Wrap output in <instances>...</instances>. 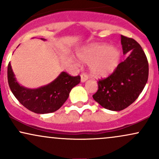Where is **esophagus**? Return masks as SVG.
<instances>
[{
	"instance_id": "esophagus-1",
	"label": "esophagus",
	"mask_w": 159,
	"mask_h": 159,
	"mask_svg": "<svg viewBox=\"0 0 159 159\" xmlns=\"http://www.w3.org/2000/svg\"><path fill=\"white\" fill-rule=\"evenodd\" d=\"M88 79V76L87 75V74L86 73H81V82H84L87 81V80Z\"/></svg>"
}]
</instances>
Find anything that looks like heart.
I'll return each mask as SVG.
<instances>
[{"label": "heart", "mask_w": 159, "mask_h": 159, "mask_svg": "<svg viewBox=\"0 0 159 159\" xmlns=\"http://www.w3.org/2000/svg\"><path fill=\"white\" fill-rule=\"evenodd\" d=\"M82 62L90 64L91 74L95 77H106L117 66L120 53L117 48L107 45H94L84 49L78 54Z\"/></svg>", "instance_id": "b5f03b06"}]
</instances>
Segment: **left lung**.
I'll return each mask as SVG.
<instances>
[{
	"label": "left lung",
	"instance_id": "left-lung-1",
	"mask_svg": "<svg viewBox=\"0 0 159 159\" xmlns=\"http://www.w3.org/2000/svg\"><path fill=\"white\" fill-rule=\"evenodd\" d=\"M123 54L129 56L117 66L108 77L98 81V90L93 95L96 102L105 108L119 111L126 108L138 98L149 75L147 56L139 43L121 35Z\"/></svg>",
	"mask_w": 159,
	"mask_h": 159
}]
</instances>
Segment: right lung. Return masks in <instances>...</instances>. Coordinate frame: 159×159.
I'll return each instance as SVG.
<instances>
[{
  "mask_svg": "<svg viewBox=\"0 0 159 159\" xmlns=\"http://www.w3.org/2000/svg\"><path fill=\"white\" fill-rule=\"evenodd\" d=\"M7 78L10 90L18 101L36 114H48L57 111L67 100L71 90L81 81L80 75L72 76L63 72L48 85L33 90L27 89L16 81L10 63L7 67Z\"/></svg>",
  "mask_w": 159,
  "mask_h": 159,
  "instance_id": "1",
  "label": "right lung"
}]
</instances>
